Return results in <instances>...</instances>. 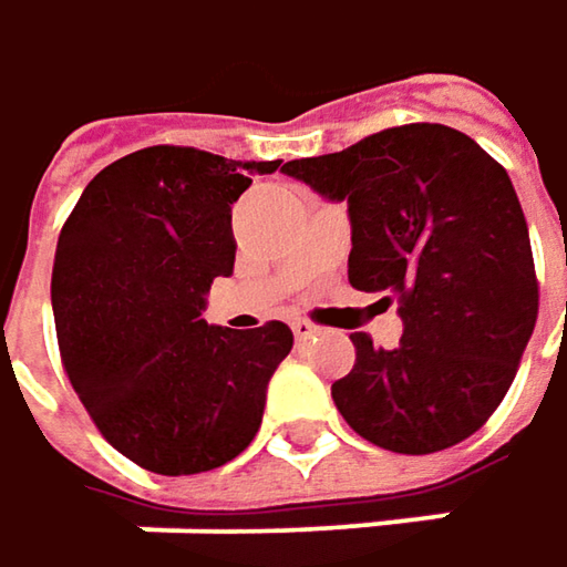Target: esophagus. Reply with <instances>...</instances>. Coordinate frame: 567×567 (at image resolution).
I'll return each instance as SVG.
<instances>
[{
  "mask_svg": "<svg viewBox=\"0 0 567 567\" xmlns=\"http://www.w3.org/2000/svg\"><path fill=\"white\" fill-rule=\"evenodd\" d=\"M291 331H295L298 340H308V337L318 334V324H311V321H305V318H295V321H291Z\"/></svg>",
  "mask_w": 567,
  "mask_h": 567,
  "instance_id": "obj_1",
  "label": "esophagus"
}]
</instances>
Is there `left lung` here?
<instances>
[{
    "instance_id": "8db88e82",
    "label": "left lung",
    "mask_w": 567,
    "mask_h": 567,
    "mask_svg": "<svg viewBox=\"0 0 567 567\" xmlns=\"http://www.w3.org/2000/svg\"><path fill=\"white\" fill-rule=\"evenodd\" d=\"M282 172L347 200V279L399 301L392 350L350 334L357 360L331 386L337 412L395 454L474 435L503 402L539 318L529 227L506 168L464 132L409 123Z\"/></svg>"
}]
</instances>
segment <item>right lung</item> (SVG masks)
<instances>
[{
  "instance_id": "obj_1",
  "label": "right lung",
  "mask_w": 567,
  "mask_h": 567,
  "mask_svg": "<svg viewBox=\"0 0 567 567\" xmlns=\"http://www.w3.org/2000/svg\"><path fill=\"white\" fill-rule=\"evenodd\" d=\"M279 162L152 145L106 165L71 210L51 272L68 380L120 454L165 477L233 461L259 432L291 331L200 318L236 259L233 204Z\"/></svg>"
}]
</instances>
